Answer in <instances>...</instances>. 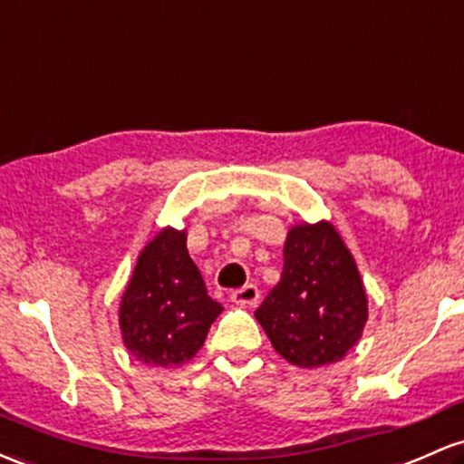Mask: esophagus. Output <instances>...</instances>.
Wrapping results in <instances>:
<instances>
[{
  "mask_svg": "<svg viewBox=\"0 0 464 464\" xmlns=\"http://www.w3.org/2000/svg\"><path fill=\"white\" fill-rule=\"evenodd\" d=\"M231 299L236 304H240V306H253V304L259 302V288L256 284H246V286L233 290Z\"/></svg>",
  "mask_w": 464,
  "mask_h": 464,
  "instance_id": "obj_1",
  "label": "esophagus"
}]
</instances>
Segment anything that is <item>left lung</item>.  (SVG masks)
Segmentation results:
<instances>
[{
  "label": "left lung",
  "instance_id": "obj_1",
  "mask_svg": "<svg viewBox=\"0 0 464 464\" xmlns=\"http://www.w3.org/2000/svg\"><path fill=\"white\" fill-rule=\"evenodd\" d=\"M256 317L275 353L299 368L337 363L356 345L368 322V295L333 224L290 228L282 279Z\"/></svg>",
  "mask_w": 464,
  "mask_h": 464
}]
</instances>
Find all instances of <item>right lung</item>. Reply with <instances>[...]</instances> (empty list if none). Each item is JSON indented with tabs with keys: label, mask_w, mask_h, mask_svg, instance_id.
<instances>
[{
	"label": "right lung",
	"mask_w": 464,
	"mask_h": 464,
	"mask_svg": "<svg viewBox=\"0 0 464 464\" xmlns=\"http://www.w3.org/2000/svg\"><path fill=\"white\" fill-rule=\"evenodd\" d=\"M220 313L187 251V233L162 228L140 251L121 297L125 348L147 365H182L202 348Z\"/></svg>",
	"instance_id": "1"
}]
</instances>
